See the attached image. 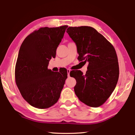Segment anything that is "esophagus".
<instances>
[{"mask_svg":"<svg viewBox=\"0 0 135 135\" xmlns=\"http://www.w3.org/2000/svg\"><path fill=\"white\" fill-rule=\"evenodd\" d=\"M70 69H67V74H68V76H70Z\"/></svg>","mask_w":135,"mask_h":135,"instance_id":"esophagus-1","label":"esophagus"}]
</instances>
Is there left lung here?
Wrapping results in <instances>:
<instances>
[{
	"mask_svg": "<svg viewBox=\"0 0 135 135\" xmlns=\"http://www.w3.org/2000/svg\"><path fill=\"white\" fill-rule=\"evenodd\" d=\"M67 30L76 45L78 60L88 62L85 75L80 70L71 74L76 81V95L89 107L101 106L114 91L118 81L119 70L115 48L93 27H70Z\"/></svg>",
	"mask_w": 135,
	"mask_h": 135,
	"instance_id": "8db88e82",
	"label": "left lung"
}]
</instances>
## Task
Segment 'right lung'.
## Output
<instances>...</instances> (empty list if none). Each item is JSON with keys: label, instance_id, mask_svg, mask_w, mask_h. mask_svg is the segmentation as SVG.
I'll return each instance as SVG.
<instances>
[{"label": "right lung", "instance_id": "obj_1", "mask_svg": "<svg viewBox=\"0 0 135 135\" xmlns=\"http://www.w3.org/2000/svg\"><path fill=\"white\" fill-rule=\"evenodd\" d=\"M68 26L41 27L24 40L15 67V81L23 98L31 106L46 109L56 103L67 78V71L48 69L50 59Z\"/></svg>", "mask_w": 135, "mask_h": 135}]
</instances>
